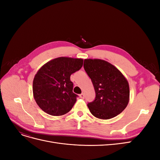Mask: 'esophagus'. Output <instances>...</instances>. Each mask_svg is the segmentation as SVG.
<instances>
[{
	"label": "esophagus",
	"instance_id": "1",
	"mask_svg": "<svg viewBox=\"0 0 160 160\" xmlns=\"http://www.w3.org/2000/svg\"><path fill=\"white\" fill-rule=\"evenodd\" d=\"M79 97H80V98H81V99H84V98H85V95H84L83 93L80 94V95H79Z\"/></svg>",
	"mask_w": 160,
	"mask_h": 160
}]
</instances>
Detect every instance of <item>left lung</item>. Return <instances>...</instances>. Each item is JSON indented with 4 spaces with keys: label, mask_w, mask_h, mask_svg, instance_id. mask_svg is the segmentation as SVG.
Returning <instances> with one entry per match:
<instances>
[{
    "label": "left lung",
    "mask_w": 160,
    "mask_h": 160,
    "mask_svg": "<svg viewBox=\"0 0 160 160\" xmlns=\"http://www.w3.org/2000/svg\"><path fill=\"white\" fill-rule=\"evenodd\" d=\"M84 69L93 83L95 98L88 106L91 114L109 119L127 107L129 88L127 79L115 67L101 59H85Z\"/></svg>",
    "instance_id": "left-lung-1"
}]
</instances>
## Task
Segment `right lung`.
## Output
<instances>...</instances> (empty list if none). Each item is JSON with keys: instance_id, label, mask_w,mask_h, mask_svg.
<instances>
[{"instance_id": "right-lung-1", "label": "right lung", "mask_w": 160, "mask_h": 160, "mask_svg": "<svg viewBox=\"0 0 160 160\" xmlns=\"http://www.w3.org/2000/svg\"><path fill=\"white\" fill-rule=\"evenodd\" d=\"M82 59L59 57L43 65L35 76L32 92L36 103L45 113L62 115L72 109L78 95L72 92L71 75L83 66Z\"/></svg>"}]
</instances>
